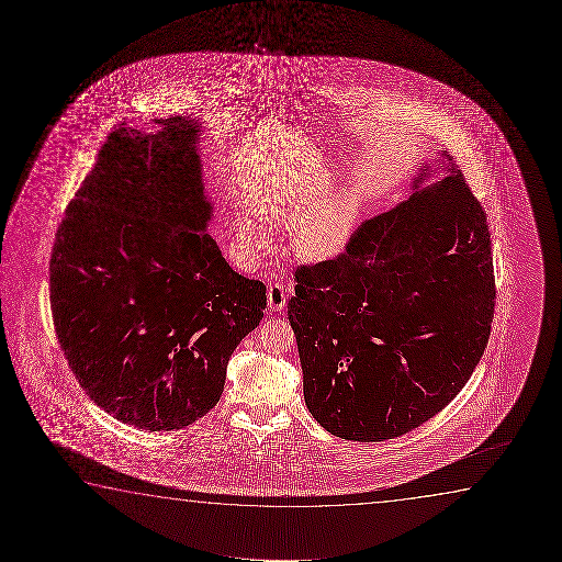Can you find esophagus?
I'll use <instances>...</instances> for the list:
<instances>
[{
	"label": "esophagus",
	"instance_id": "obj_1",
	"mask_svg": "<svg viewBox=\"0 0 562 562\" xmlns=\"http://www.w3.org/2000/svg\"><path fill=\"white\" fill-rule=\"evenodd\" d=\"M267 297H269V307L272 308V311H282V308L285 307V300H288V297H285L284 285H270Z\"/></svg>",
	"mask_w": 562,
	"mask_h": 562
}]
</instances>
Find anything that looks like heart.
I'll return each mask as SVG.
<instances>
[{"label":"heart","instance_id":"heart-1","mask_svg":"<svg viewBox=\"0 0 562 562\" xmlns=\"http://www.w3.org/2000/svg\"><path fill=\"white\" fill-rule=\"evenodd\" d=\"M308 207L311 200L307 195L285 182L265 188L254 205L255 213L274 226L301 221L293 228L292 246L303 259L324 261L341 254L357 221V201L353 195H331L321 201L311 212ZM238 244L244 254H257L269 247L270 232L257 223L254 216L241 215L238 218Z\"/></svg>","mask_w":562,"mask_h":562}]
</instances>
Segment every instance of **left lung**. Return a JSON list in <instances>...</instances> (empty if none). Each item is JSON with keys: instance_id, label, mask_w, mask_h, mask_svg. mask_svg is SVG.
Returning a JSON list of instances; mask_svg holds the SVG:
<instances>
[{"instance_id": "1", "label": "left lung", "mask_w": 562, "mask_h": 562, "mask_svg": "<svg viewBox=\"0 0 562 562\" xmlns=\"http://www.w3.org/2000/svg\"><path fill=\"white\" fill-rule=\"evenodd\" d=\"M449 170L364 221L334 259L295 269L288 318L303 395L338 438L385 441L415 430L454 400L484 355L495 311L492 239L480 201Z\"/></svg>"}]
</instances>
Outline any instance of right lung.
<instances>
[{"label":"right lung","mask_w":562,"mask_h":562,"mask_svg":"<svg viewBox=\"0 0 562 562\" xmlns=\"http://www.w3.org/2000/svg\"><path fill=\"white\" fill-rule=\"evenodd\" d=\"M119 126L65 209L49 262L55 334L90 400L124 424L180 430L223 395L267 285L209 236L200 128L182 116Z\"/></svg>","instance_id":"obj_1"}]
</instances>
